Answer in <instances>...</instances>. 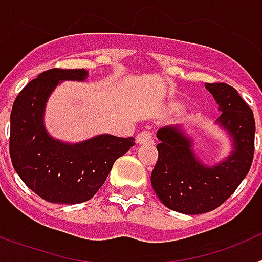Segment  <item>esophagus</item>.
<instances>
[{"label":"esophagus","instance_id":"1","mask_svg":"<svg viewBox=\"0 0 262 262\" xmlns=\"http://www.w3.org/2000/svg\"><path fill=\"white\" fill-rule=\"evenodd\" d=\"M152 142V134L149 131H143L136 136V143L138 144H148Z\"/></svg>","mask_w":262,"mask_h":262}]
</instances>
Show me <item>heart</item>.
<instances>
[{
  "label": "heart",
  "mask_w": 262,
  "mask_h": 262,
  "mask_svg": "<svg viewBox=\"0 0 262 262\" xmlns=\"http://www.w3.org/2000/svg\"><path fill=\"white\" fill-rule=\"evenodd\" d=\"M186 107V103H185L184 99L181 98H176V99H170L166 105V110L169 113H172V114H180L182 111L185 110Z\"/></svg>",
  "instance_id": "obj_1"
}]
</instances>
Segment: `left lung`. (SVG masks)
Masks as SVG:
<instances>
[{
  "instance_id": "obj_1",
  "label": "left lung",
  "mask_w": 262,
  "mask_h": 262,
  "mask_svg": "<svg viewBox=\"0 0 262 262\" xmlns=\"http://www.w3.org/2000/svg\"><path fill=\"white\" fill-rule=\"evenodd\" d=\"M222 114L216 126L231 139L230 155L214 165L203 164L193 148V139L181 127L157 131L159 159L151 184L159 200L173 211L205 214L226 202L248 174L254 152L253 113L230 85L205 84Z\"/></svg>"
}]
</instances>
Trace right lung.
Instances as JSON below:
<instances>
[{
  "label": "right lung",
  "mask_w": 262,
  "mask_h": 262,
  "mask_svg": "<svg viewBox=\"0 0 262 262\" xmlns=\"http://www.w3.org/2000/svg\"><path fill=\"white\" fill-rule=\"evenodd\" d=\"M85 69H48L30 81L14 101L10 114V157L22 181L51 203L89 201L106 181L118 157L134 138L102 134L84 142L55 139L45 126L47 101L62 81H85Z\"/></svg>",
  "instance_id": "right-lung-1"
}]
</instances>
